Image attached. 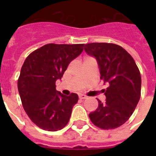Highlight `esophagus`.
I'll return each mask as SVG.
<instances>
[{
  "instance_id": "34e87169",
  "label": "esophagus",
  "mask_w": 156,
  "mask_h": 156,
  "mask_svg": "<svg viewBox=\"0 0 156 156\" xmlns=\"http://www.w3.org/2000/svg\"><path fill=\"white\" fill-rule=\"evenodd\" d=\"M87 98V96H86L85 95H79V99H81V100H84Z\"/></svg>"
}]
</instances>
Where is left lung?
Instances as JSON below:
<instances>
[{
    "instance_id": "1",
    "label": "left lung",
    "mask_w": 156,
    "mask_h": 156,
    "mask_svg": "<svg viewBox=\"0 0 156 156\" xmlns=\"http://www.w3.org/2000/svg\"><path fill=\"white\" fill-rule=\"evenodd\" d=\"M86 52L95 56L100 79L108 84L104 90L105 102L98 100L97 109L89 114L90 121L102 129H112L126 123L141 96V74L135 61L123 48L110 43H90Z\"/></svg>"
}]
</instances>
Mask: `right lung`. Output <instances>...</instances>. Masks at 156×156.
<instances>
[{"instance_id":"obj_1","label":"right lung","mask_w":156,"mask_h":156,"mask_svg":"<svg viewBox=\"0 0 156 156\" xmlns=\"http://www.w3.org/2000/svg\"><path fill=\"white\" fill-rule=\"evenodd\" d=\"M83 47L84 44H48L31 52L22 66L18 79L22 104L33 123L44 130H60L69 121L78 96L57 91L56 81L62 78Z\"/></svg>"}]
</instances>
